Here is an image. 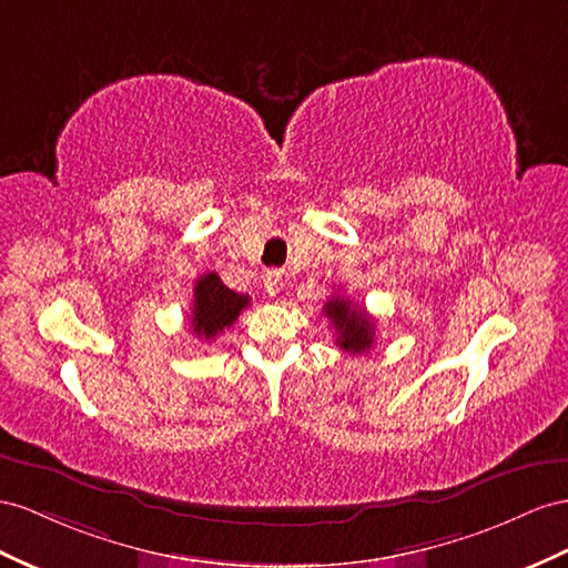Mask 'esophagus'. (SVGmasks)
Here are the masks:
<instances>
[{
    "instance_id": "1",
    "label": "esophagus",
    "mask_w": 568,
    "mask_h": 568,
    "mask_svg": "<svg viewBox=\"0 0 568 568\" xmlns=\"http://www.w3.org/2000/svg\"><path fill=\"white\" fill-rule=\"evenodd\" d=\"M281 287H283V273H281V271H266V273H264V290H266V295L275 297V295L281 293Z\"/></svg>"
}]
</instances>
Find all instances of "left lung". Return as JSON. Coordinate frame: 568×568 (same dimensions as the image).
<instances>
[{"mask_svg": "<svg viewBox=\"0 0 568 568\" xmlns=\"http://www.w3.org/2000/svg\"><path fill=\"white\" fill-rule=\"evenodd\" d=\"M324 312L338 333L336 345H341V351L351 355L369 351L374 343V322L365 312L355 307V304L345 297L328 300Z\"/></svg>", "mask_w": 568, "mask_h": 568, "instance_id": "left-lung-1", "label": "left lung"}]
</instances>
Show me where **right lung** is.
<instances>
[{
	"label": "right lung",
	"mask_w": 568,
	"mask_h": 568,
	"mask_svg": "<svg viewBox=\"0 0 568 568\" xmlns=\"http://www.w3.org/2000/svg\"><path fill=\"white\" fill-rule=\"evenodd\" d=\"M250 304V295L230 290L217 273H203L194 285L192 328L199 338L213 341L237 322L240 312Z\"/></svg>",
	"instance_id": "right-lung-1"
}]
</instances>
